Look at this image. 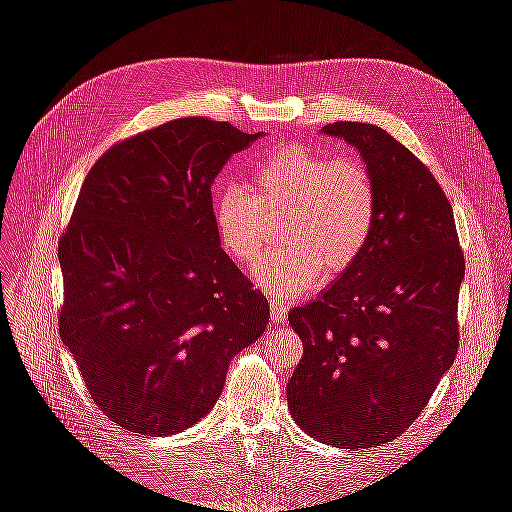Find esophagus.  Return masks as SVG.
Returning a JSON list of instances; mask_svg holds the SVG:
<instances>
[{"label":"esophagus","mask_w":512,"mask_h":512,"mask_svg":"<svg viewBox=\"0 0 512 512\" xmlns=\"http://www.w3.org/2000/svg\"><path fill=\"white\" fill-rule=\"evenodd\" d=\"M269 309H271V318H273V322H284L286 320V316H288V307H286V303H284V299H280V297H271V301H269Z\"/></svg>","instance_id":"34e87169"}]
</instances>
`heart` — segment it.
I'll return each mask as SVG.
<instances>
[{
	"label": "heart",
	"mask_w": 512,
	"mask_h": 512,
	"mask_svg": "<svg viewBox=\"0 0 512 512\" xmlns=\"http://www.w3.org/2000/svg\"><path fill=\"white\" fill-rule=\"evenodd\" d=\"M256 197L226 185L213 198L222 250L252 265L282 218L277 250L262 256L254 280L277 294H303L322 275L337 277L359 260L376 228L378 192L365 164L312 149L273 151L252 168Z\"/></svg>",
	"instance_id": "obj_1"
}]
</instances>
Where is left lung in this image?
<instances>
[{"mask_svg": "<svg viewBox=\"0 0 512 512\" xmlns=\"http://www.w3.org/2000/svg\"><path fill=\"white\" fill-rule=\"evenodd\" d=\"M322 132L361 153L378 215L363 256L290 309L303 356L288 408L318 442L382 446L414 423L455 361L466 262L453 207L410 149L371 123L335 121Z\"/></svg>", "mask_w": 512, "mask_h": 512, "instance_id": "obj_1", "label": "left lung"}]
</instances>
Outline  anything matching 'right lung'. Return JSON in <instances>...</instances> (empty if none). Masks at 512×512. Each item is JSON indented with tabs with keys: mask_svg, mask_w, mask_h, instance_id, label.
<instances>
[{
	"mask_svg": "<svg viewBox=\"0 0 512 512\" xmlns=\"http://www.w3.org/2000/svg\"><path fill=\"white\" fill-rule=\"evenodd\" d=\"M258 136L175 119L113 145L83 181L59 239V335L123 429L158 438L200 421L232 356L269 324L265 294L220 247L211 200Z\"/></svg>",
	"mask_w": 512,
	"mask_h": 512,
	"instance_id": "obj_1",
	"label": "right lung"
}]
</instances>
